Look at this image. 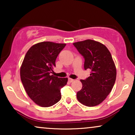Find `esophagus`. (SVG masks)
<instances>
[{
  "label": "esophagus",
  "mask_w": 135,
  "mask_h": 135,
  "mask_svg": "<svg viewBox=\"0 0 135 135\" xmlns=\"http://www.w3.org/2000/svg\"><path fill=\"white\" fill-rule=\"evenodd\" d=\"M74 80V79H71V78L68 79V81H69V82H73Z\"/></svg>",
  "instance_id": "1"
}]
</instances>
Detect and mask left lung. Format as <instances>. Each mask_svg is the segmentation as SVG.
<instances>
[{"mask_svg":"<svg viewBox=\"0 0 135 135\" xmlns=\"http://www.w3.org/2000/svg\"><path fill=\"white\" fill-rule=\"evenodd\" d=\"M73 45L84 57V69H91L90 76L80 80L82 88L77 93V98L85 106H97L106 98L115 82L116 68L111 54L106 46L93 40Z\"/></svg>","mask_w":135,"mask_h":135,"instance_id":"left-lung-1","label":"left lung"}]
</instances>
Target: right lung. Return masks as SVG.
I'll list each match as a JSON object with an SVG mask.
<instances>
[{
  "label": "right lung",
  "instance_id": "add662e5",
  "mask_svg": "<svg viewBox=\"0 0 135 135\" xmlns=\"http://www.w3.org/2000/svg\"><path fill=\"white\" fill-rule=\"evenodd\" d=\"M66 44L43 42L27 51L20 69L21 80L29 98L42 107H50L61 98V88L68 78L51 75L56 59Z\"/></svg>",
  "mask_w": 135,
  "mask_h": 135
}]
</instances>
